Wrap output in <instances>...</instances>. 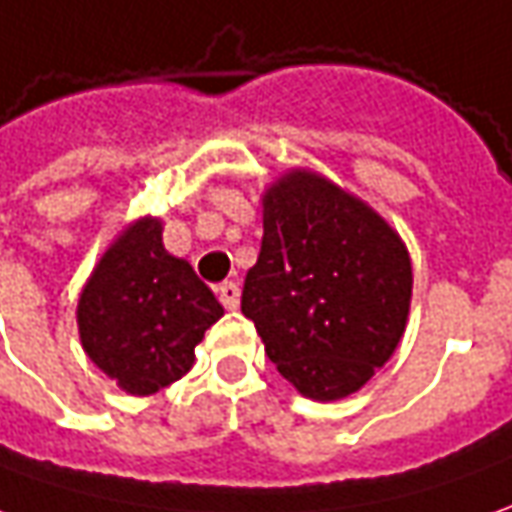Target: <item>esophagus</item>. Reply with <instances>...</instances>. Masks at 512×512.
I'll list each match as a JSON object with an SVG mask.
<instances>
[{
	"instance_id": "1",
	"label": "esophagus",
	"mask_w": 512,
	"mask_h": 512,
	"mask_svg": "<svg viewBox=\"0 0 512 512\" xmlns=\"http://www.w3.org/2000/svg\"><path fill=\"white\" fill-rule=\"evenodd\" d=\"M218 300H221V305H224L227 311H235V308L241 305V288H238V283L227 280V283L218 285Z\"/></svg>"
}]
</instances>
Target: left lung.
<instances>
[{"instance_id":"8db88e82","label":"left lung","mask_w":512,"mask_h":512,"mask_svg":"<svg viewBox=\"0 0 512 512\" xmlns=\"http://www.w3.org/2000/svg\"><path fill=\"white\" fill-rule=\"evenodd\" d=\"M409 300V252L373 207L300 168L266 190L241 311L305 398L339 401L364 387L401 342Z\"/></svg>"}]
</instances>
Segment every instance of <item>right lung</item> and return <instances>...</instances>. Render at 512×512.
<instances>
[{
    "label": "right lung",
    "mask_w": 512,
    "mask_h": 512,
    "mask_svg": "<svg viewBox=\"0 0 512 512\" xmlns=\"http://www.w3.org/2000/svg\"><path fill=\"white\" fill-rule=\"evenodd\" d=\"M224 316L193 266L162 246V221L120 232L83 285L78 333L86 356L128 395H154L196 361L204 330Z\"/></svg>",
    "instance_id": "add662e5"
}]
</instances>
